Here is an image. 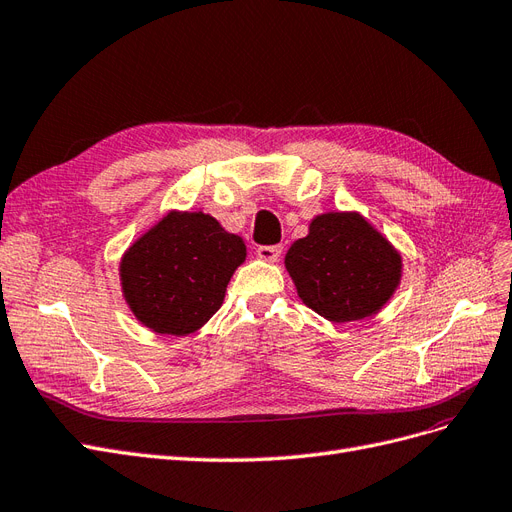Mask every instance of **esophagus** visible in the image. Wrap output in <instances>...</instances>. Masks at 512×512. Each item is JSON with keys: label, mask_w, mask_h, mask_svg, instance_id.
I'll return each mask as SVG.
<instances>
[{"label": "esophagus", "mask_w": 512, "mask_h": 512, "mask_svg": "<svg viewBox=\"0 0 512 512\" xmlns=\"http://www.w3.org/2000/svg\"><path fill=\"white\" fill-rule=\"evenodd\" d=\"M280 253H283V246H278V244H274V246H259V249H257V257L261 261H268V263H274L280 257Z\"/></svg>", "instance_id": "34e87169"}]
</instances>
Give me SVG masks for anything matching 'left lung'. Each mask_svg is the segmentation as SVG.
Masks as SVG:
<instances>
[{"label":"left lung","mask_w":512,"mask_h":512,"mask_svg":"<svg viewBox=\"0 0 512 512\" xmlns=\"http://www.w3.org/2000/svg\"><path fill=\"white\" fill-rule=\"evenodd\" d=\"M285 268L308 308L346 323L374 317L393 298L402 255L359 212H323L291 244Z\"/></svg>","instance_id":"1"}]
</instances>
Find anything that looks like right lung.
<instances>
[{"instance_id":"1","label":"right lung","mask_w":512,"mask_h":512,"mask_svg":"<svg viewBox=\"0 0 512 512\" xmlns=\"http://www.w3.org/2000/svg\"><path fill=\"white\" fill-rule=\"evenodd\" d=\"M244 259V240L210 214L170 210L123 253V298L151 332L187 336L221 308Z\"/></svg>"}]
</instances>
